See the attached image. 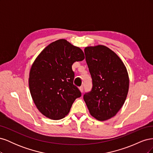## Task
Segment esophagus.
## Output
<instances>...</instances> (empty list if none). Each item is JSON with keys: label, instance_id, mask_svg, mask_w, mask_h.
I'll use <instances>...</instances> for the list:
<instances>
[{"label": "esophagus", "instance_id": "1", "mask_svg": "<svg viewBox=\"0 0 153 153\" xmlns=\"http://www.w3.org/2000/svg\"><path fill=\"white\" fill-rule=\"evenodd\" d=\"M79 89L82 92H83V91H84V87H83V86H80L79 87Z\"/></svg>", "mask_w": 153, "mask_h": 153}]
</instances>
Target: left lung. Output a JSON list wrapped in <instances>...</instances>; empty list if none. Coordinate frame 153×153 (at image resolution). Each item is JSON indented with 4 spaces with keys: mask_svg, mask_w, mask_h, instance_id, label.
<instances>
[{
    "mask_svg": "<svg viewBox=\"0 0 153 153\" xmlns=\"http://www.w3.org/2000/svg\"><path fill=\"white\" fill-rule=\"evenodd\" d=\"M84 52L92 87L84 100L92 116L105 121L114 117L126 100L128 74L121 59L105 46L86 47Z\"/></svg>",
    "mask_w": 153,
    "mask_h": 153,
    "instance_id": "8db88e82",
    "label": "left lung"
}]
</instances>
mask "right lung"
<instances>
[{"label": "right lung", "instance_id": "right-lung-1", "mask_svg": "<svg viewBox=\"0 0 153 153\" xmlns=\"http://www.w3.org/2000/svg\"><path fill=\"white\" fill-rule=\"evenodd\" d=\"M78 47L65 39L50 43L36 58L30 69V92L36 107L45 116L59 120L68 114L82 93L74 85L73 64L84 59Z\"/></svg>", "mask_w": 153, "mask_h": 153}]
</instances>
